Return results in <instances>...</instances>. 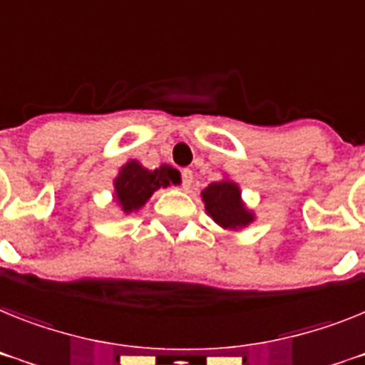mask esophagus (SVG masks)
<instances>
[{"label": "esophagus", "mask_w": 365, "mask_h": 365, "mask_svg": "<svg viewBox=\"0 0 365 365\" xmlns=\"http://www.w3.org/2000/svg\"><path fill=\"white\" fill-rule=\"evenodd\" d=\"M192 183V170H189V168H183L182 170V185L185 189L191 187Z\"/></svg>", "instance_id": "obj_1"}]
</instances>
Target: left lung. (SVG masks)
<instances>
[{"mask_svg": "<svg viewBox=\"0 0 365 365\" xmlns=\"http://www.w3.org/2000/svg\"><path fill=\"white\" fill-rule=\"evenodd\" d=\"M202 202L206 213L215 220L220 228L241 230L254 220V213L245 206L241 189L237 183L222 180L210 183L202 191Z\"/></svg>", "mask_w": 365, "mask_h": 365, "instance_id": "left-lung-1", "label": "left lung"}]
</instances>
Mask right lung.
<instances>
[{
	"mask_svg": "<svg viewBox=\"0 0 365 365\" xmlns=\"http://www.w3.org/2000/svg\"><path fill=\"white\" fill-rule=\"evenodd\" d=\"M176 183V170L168 165H161L155 170H148L139 161H128L115 178V198L124 213H131L145 206L158 189Z\"/></svg>",
	"mask_w": 365,
	"mask_h": 365,
	"instance_id": "right-lung-1",
	"label": "right lung"
}]
</instances>
